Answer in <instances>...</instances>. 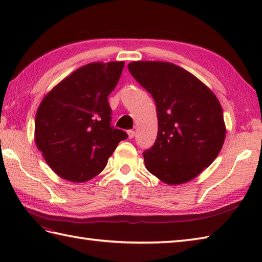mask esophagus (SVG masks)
Returning a JSON list of instances; mask_svg holds the SVG:
<instances>
[{
  "mask_svg": "<svg viewBox=\"0 0 262 262\" xmlns=\"http://www.w3.org/2000/svg\"><path fill=\"white\" fill-rule=\"evenodd\" d=\"M127 134H128V138H134L135 136V132L134 130H127Z\"/></svg>",
  "mask_w": 262,
  "mask_h": 262,
  "instance_id": "34e87169",
  "label": "esophagus"
}]
</instances>
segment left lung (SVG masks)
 <instances>
[{
    "label": "left lung",
    "instance_id": "left-lung-1",
    "mask_svg": "<svg viewBox=\"0 0 262 262\" xmlns=\"http://www.w3.org/2000/svg\"><path fill=\"white\" fill-rule=\"evenodd\" d=\"M128 70L157 104L158 137L143 153L146 169L168 185L190 181L224 144L220 101L196 76L172 63L138 60Z\"/></svg>",
    "mask_w": 262,
    "mask_h": 262
}]
</instances>
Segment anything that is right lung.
<instances>
[{
	"label": "right lung",
	"instance_id": "right-lung-1",
	"mask_svg": "<svg viewBox=\"0 0 262 262\" xmlns=\"http://www.w3.org/2000/svg\"><path fill=\"white\" fill-rule=\"evenodd\" d=\"M124 62L91 63L77 69L46 94L36 114L35 142L60 178L85 182L101 172L120 141L111 126L108 96Z\"/></svg>",
	"mask_w": 262,
	"mask_h": 262
}]
</instances>
